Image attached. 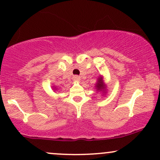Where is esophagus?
Listing matches in <instances>:
<instances>
[{"label": "esophagus", "mask_w": 160, "mask_h": 160, "mask_svg": "<svg viewBox=\"0 0 160 160\" xmlns=\"http://www.w3.org/2000/svg\"><path fill=\"white\" fill-rule=\"evenodd\" d=\"M74 80H75V81H80V78L79 76H74Z\"/></svg>", "instance_id": "1"}]
</instances>
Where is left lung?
Here are the masks:
<instances>
[{"label":"left lung","mask_w":160,"mask_h":160,"mask_svg":"<svg viewBox=\"0 0 160 160\" xmlns=\"http://www.w3.org/2000/svg\"><path fill=\"white\" fill-rule=\"evenodd\" d=\"M95 88H96V90H98V91H105V88H106V86L104 84V82H103V78L102 77H100L98 79V82L97 83H96L95 85Z\"/></svg>","instance_id":"8db88e82"}]
</instances>
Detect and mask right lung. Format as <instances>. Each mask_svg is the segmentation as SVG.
Listing matches in <instances>:
<instances>
[{
    "label": "right lung",
    "mask_w": 160,
    "mask_h": 160,
    "mask_svg": "<svg viewBox=\"0 0 160 160\" xmlns=\"http://www.w3.org/2000/svg\"><path fill=\"white\" fill-rule=\"evenodd\" d=\"M55 88H56V87H55Z\"/></svg>",
    "instance_id": "add662e5"
}]
</instances>
